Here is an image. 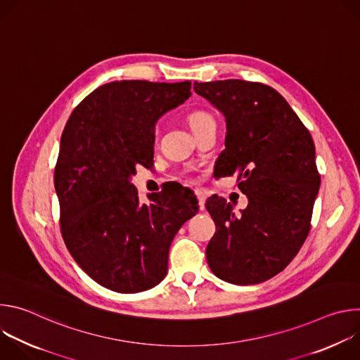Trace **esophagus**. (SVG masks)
Masks as SVG:
<instances>
[{
    "mask_svg": "<svg viewBox=\"0 0 360 360\" xmlns=\"http://www.w3.org/2000/svg\"><path fill=\"white\" fill-rule=\"evenodd\" d=\"M196 198H198V202H199V208L200 210H205V200H207V193H205V191L202 189H195L193 191Z\"/></svg>",
    "mask_w": 360,
    "mask_h": 360,
    "instance_id": "esophagus-1",
    "label": "esophagus"
}]
</instances>
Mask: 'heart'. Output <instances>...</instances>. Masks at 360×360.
<instances>
[{"instance_id":"obj_1","label":"heart","mask_w":360,"mask_h":360,"mask_svg":"<svg viewBox=\"0 0 360 360\" xmlns=\"http://www.w3.org/2000/svg\"><path fill=\"white\" fill-rule=\"evenodd\" d=\"M188 122L191 129L193 131V134H198L200 131H203L205 128H208L211 125H215V120L212 118L211 114L205 112V111H193L188 115ZM158 134V131H157Z\"/></svg>"}]
</instances>
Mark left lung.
I'll return each instance as SVG.
<instances>
[{"instance_id":"8db88e82","label":"left lung","mask_w":360,"mask_h":360,"mask_svg":"<svg viewBox=\"0 0 360 360\" xmlns=\"http://www.w3.org/2000/svg\"><path fill=\"white\" fill-rule=\"evenodd\" d=\"M193 89L225 117L215 174H236L248 198L238 214L235 203L218 195L205 203L217 225L208 265L233 285L265 282L290 264L309 233L321 185L314 139L286 99L265 84L195 81Z\"/></svg>"}]
</instances>
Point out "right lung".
<instances>
[{
    "instance_id": "1",
    "label": "right lung",
    "mask_w": 360,
    "mask_h": 360,
    "mask_svg": "<svg viewBox=\"0 0 360 360\" xmlns=\"http://www.w3.org/2000/svg\"><path fill=\"white\" fill-rule=\"evenodd\" d=\"M191 96V82L114 81L91 92L71 114L54 184L64 242L79 268L120 293L157 286L168 272L169 246L198 212L184 186L148 193L131 184L153 160L155 124Z\"/></svg>"
}]
</instances>
